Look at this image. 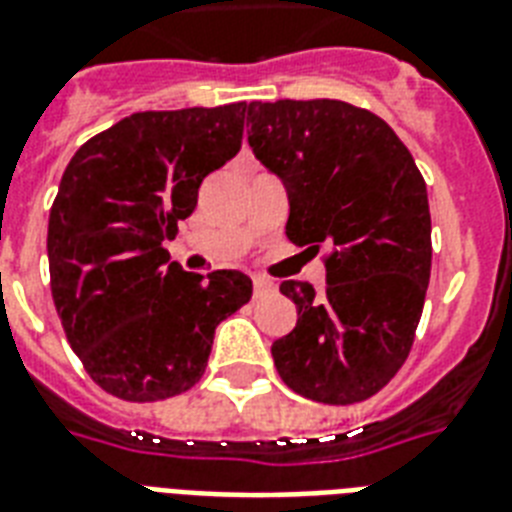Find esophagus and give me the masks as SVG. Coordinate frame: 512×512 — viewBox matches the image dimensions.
<instances>
[{
    "instance_id": "esophagus-1",
    "label": "esophagus",
    "mask_w": 512,
    "mask_h": 512,
    "mask_svg": "<svg viewBox=\"0 0 512 512\" xmlns=\"http://www.w3.org/2000/svg\"><path fill=\"white\" fill-rule=\"evenodd\" d=\"M252 284H255V297H265L271 295L276 284L271 279H265V276H252Z\"/></svg>"
}]
</instances>
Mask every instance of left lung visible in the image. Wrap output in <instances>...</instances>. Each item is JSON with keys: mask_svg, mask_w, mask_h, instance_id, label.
Masks as SVG:
<instances>
[{"mask_svg": "<svg viewBox=\"0 0 512 512\" xmlns=\"http://www.w3.org/2000/svg\"><path fill=\"white\" fill-rule=\"evenodd\" d=\"M255 156L284 180L287 239L324 255L327 284L284 281L297 327L273 342L279 377L319 404L380 393L404 366L430 281L428 191L409 148L345 100H255Z\"/></svg>", "mask_w": 512, "mask_h": 512, "instance_id": "8db88e82", "label": "left lung"}]
</instances>
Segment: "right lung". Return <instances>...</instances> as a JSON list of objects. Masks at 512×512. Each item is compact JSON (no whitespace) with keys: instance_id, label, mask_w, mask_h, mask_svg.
I'll list each match as a JSON object with an SVG mask.
<instances>
[{"instance_id":"add662e5","label":"right lung","mask_w":512,"mask_h":512,"mask_svg":"<svg viewBox=\"0 0 512 512\" xmlns=\"http://www.w3.org/2000/svg\"><path fill=\"white\" fill-rule=\"evenodd\" d=\"M247 103L140 111L90 138L50 209L52 303L95 385L148 404L201 380L217 324L249 303L239 271L170 263L164 241L196 209L199 185L239 154Z\"/></svg>"}]
</instances>
